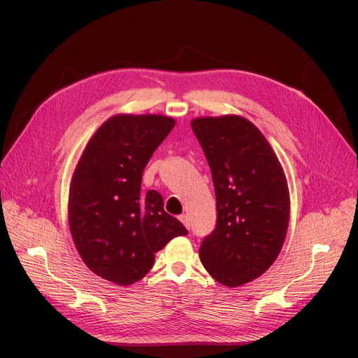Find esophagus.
I'll list each match as a JSON object with an SVG mask.
<instances>
[{"label":"esophagus","mask_w":358,"mask_h":358,"mask_svg":"<svg viewBox=\"0 0 358 358\" xmlns=\"http://www.w3.org/2000/svg\"><path fill=\"white\" fill-rule=\"evenodd\" d=\"M179 221H180L183 225H185L187 229H189V218H188V216H187L185 213H183V215H180V216H179Z\"/></svg>","instance_id":"obj_1"}]
</instances>
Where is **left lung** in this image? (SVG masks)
Wrapping results in <instances>:
<instances>
[{
  "instance_id": "left-lung-1",
  "label": "left lung",
  "mask_w": 358,
  "mask_h": 358,
  "mask_svg": "<svg viewBox=\"0 0 358 358\" xmlns=\"http://www.w3.org/2000/svg\"><path fill=\"white\" fill-rule=\"evenodd\" d=\"M212 171L216 225L200 246L213 279L239 287L263 275L284 245L289 197L282 167L259 129L242 116L191 122Z\"/></svg>"
}]
</instances>
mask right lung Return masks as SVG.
<instances>
[{
    "label": "right lung",
    "mask_w": 358,
    "mask_h": 358,
    "mask_svg": "<svg viewBox=\"0 0 358 358\" xmlns=\"http://www.w3.org/2000/svg\"><path fill=\"white\" fill-rule=\"evenodd\" d=\"M175 127L161 115H116L96 129L74 170L69 220L78 252L95 275L117 285L142 279L173 237L188 230L164 210L142 175Z\"/></svg>",
    "instance_id": "right-lung-1"
}]
</instances>
